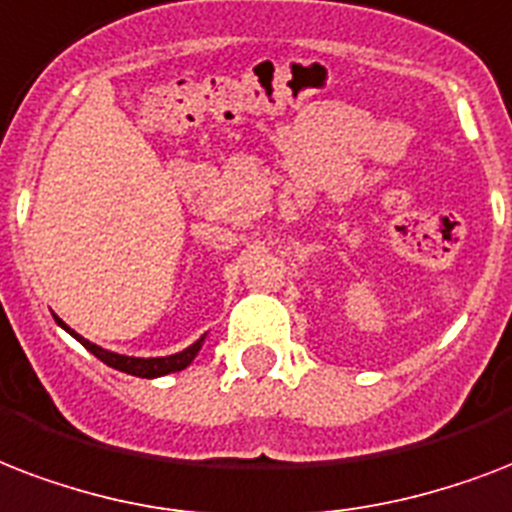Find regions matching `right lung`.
<instances>
[{
  "instance_id": "obj_1",
  "label": "right lung",
  "mask_w": 512,
  "mask_h": 512,
  "mask_svg": "<svg viewBox=\"0 0 512 512\" xmlns=\"http://www.w3.org/2000/svg\"><path fill=\"white\" fill-rule=\"evenodd\" d=\"M56 322L64 327L66 333H72L77 341L83 343L85 349L91 351L93 357H99L104 365H109V368H115V370H123V373H131V376H139V378H158V376H166V373L185 370L187 365L195 360V354H198V349H201V343H204V338H201V341H195L193 346H187L185 351L171 354V357H150V360H142V357H123V354H115V351L101 349V346H96V343L85 341L83 335H77L74 330H69V327H66L58 317H56Z\"/></svg>"
}]
</instances>
